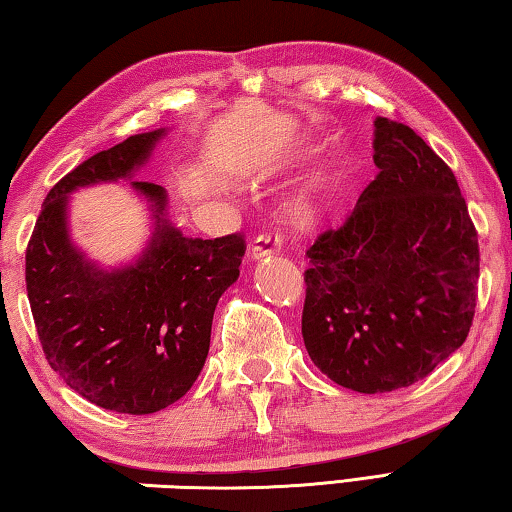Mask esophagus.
Listing matches in <instances>:
<instances>
[{
  "mask_svg": "<svg viewBox=\"0 0 512 512\" xmlns=\"http://www.w3.org/2000/svg\"><path fill=\"white\" fill-rule=\"evenodd\" d=\"M280 248H282L280 237L273 235V232H264V235H259L253 241V248H250V257H253L255 262H259V259L277 255V253H280Z\"/></svg>",
  "mask_w": 512,
  "mask_h": 512,
  "instance_id": "34e87169",
  "label": "esophagus"
}]
</instances>
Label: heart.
I'll return each instance as SVG.
<instances>
[{
  "label": "heart",
  "mask_w": 512,
  "mask_h": 512,
  "mask_svg": "<svg viewBox=\"0 0 512 512\" xmlns=\"http://www.w3.org/2000/svg\"><path fill=\"white\" fill-rule=\"evenodd\" d=\"M298 212L302 216H314L318 212V187L307 189L298 201Z\"/></svg>",
  "instance_id": "heart-1"
}]
</instances>
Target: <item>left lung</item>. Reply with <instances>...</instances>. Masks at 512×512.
Here are the masks:
<instances>
[{
    "label": "left lung",
    "mask_w": 512,
    "mask_h": 512,
    "mask_svg": "<svg viewBox=\"0 0 512 512\" xmlns=\"http://www.w3.org/2000/svg\"><path fill=\"white\" fill-rule=\"evenodd\" d=\"M377 178L307 250L302 339L357 393L411 386L470 332L479 239L452 169L409 126L375 119Z\"/></svg>",
    "instance_id": "1"
}]
</instances>
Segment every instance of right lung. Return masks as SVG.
I'll return each mask as SVG.
<instances>
[{
    "label": "right lung",
    "mask_w": 512,
    "mask_h": 512,
    "mask_svg": "<svg viewBox=\"0 0 512 512\" xmlns=\"http://www.w3.org/2000/svg\"><path fill=\"white\" fill-rule=\"evenodd\" d=\"M167 128L92 155L54 185L27 248V293L49 366L101 409L146 415L183 397L205 366L216 302L237 282L244 239L185 237L167 216V189L133 180ZM131 179L152 216L143 253L101 267L71 241L68 196Z\"/></svg>",
    "instance_id": "1"
}]
</instances>
